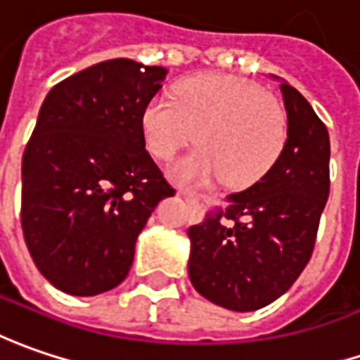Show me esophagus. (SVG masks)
Listing matches in <instances>:
<instances>
[{
    "label": "esophagus",
    "instance_id": "esophagus-1",
    "mask_svg": "<svg viewBox=\"0 0 360 360\" xmlns=\"http://www.w3.org/2000/svg\"><path fill=\"white\" fill-rule=\"evenodd\" d=\"M183 195H185V199H187L189 203H193V205H197V203H199V199H197L195 195H191V193H183Z\"/></svg>",
    "mask_w": 360,
    "mask_h": 360
}]
</instances>
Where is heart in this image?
Masks as SVG:
<instances>
[{"instance_id": "b5f03b06", "label": "heart", "mask_w": 360, "mask_h": 360, "mask_svg": "<svg viewBox=\"0 0 360 360\" xmlns=\"http://www.w3.org/2000/svg\"><path fill=\"white\" fill-rule=\"evenodd\" d=\"M141 129L161 161L199 141V149L171 167L177 183L217 175L226 185H248L270 171L288 136L286 110L272 94L238 76L201 74L169 94H155L143 108Z\"/></svg>"}]
</instances>
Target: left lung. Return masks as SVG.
<instances>
[{"label": "left lung", "instance_id": "obj_1", "mask_svg": "<svg viewBox=\"0 0 360 360\" xmlns=\"http://www.w3.org/2000/svg\"><path fill=\"white\" fill-rule=\"evenodd\" d=\"M280 80L288 118L282 155L245 191L227 195L187 229L189 278L210 302L233 312L264 308L296 282L314 250L328 199V131L304 96Z\"/></svg>", "mask_w": 360, "mask_h": 360}]
</instances>
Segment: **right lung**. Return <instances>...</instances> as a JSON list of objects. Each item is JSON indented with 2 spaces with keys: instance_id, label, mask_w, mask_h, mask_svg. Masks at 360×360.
Segmentation results:
<instances>
[{
  "instance_id": "obj_1",
  "label": "right lung",
  "mask_w": 360,
  "mask_h": 360,
  "mask_svg": "<svg viewBox=\"0 0 360 360\" xmlns=\"http://www.w3.org/2000/svg\"><path fill=\"white\" fill-rule=\"evenodd\" d=\"M167 72L106 60L56 84L39 108L22 159V229L41 276L66 294L117 288L150 213L175 193L141 129Z\"/></svg>"
}]
</instances>
